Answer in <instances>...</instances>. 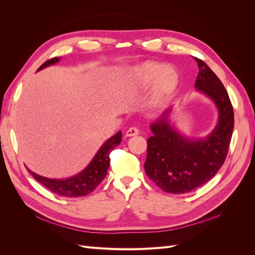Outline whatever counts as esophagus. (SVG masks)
Listing matches in <instances>:
<instances>
[{
  "label": "esophagus",
  "mask_w": 255,
  "mask_h": 255,
  "mask_svg": "<svg viewBox=\"0 0 255 255\" xmlns=\"http://www.w3.org/2000/svg\"><path fill=\"white\" fill-rule=\"evenodd\" d=\"M139 134V130L136 128H129L127 132H126V136L127 137H132V136H136Z\"/></svg>",
  "instance_id": "esophagus-1"
}]
</instances>
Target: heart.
Returning <instances> with one entry per match:
<instances>
[{"mask_svg":"<svg viewBox=\"0 0 255 255\" xmlns=\"http://www.w3.org/2000/svg\"><path fill=\"white\" fill-rule=\"evenodd\" d=\"M180 84V74L175 67L158 61H144L128 68L125 75V88L132 95L149 90L148 106H159L171 98Z\"/></svg>","mask_w":255,"mask_h":255,"instance_id":"b5f03b06","label":"heart"}]
</instances>
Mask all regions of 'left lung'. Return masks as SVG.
I'll use <instances>...</instances> for the list:
<instances>
[{
    "label": "left lung",
    "instance_id": "left-lung-1",
    "mask_svg": "<svg viewBox=\"0 0 255 255\" xmlns=\"http://www.w3.org/2000/svg\"><path fill=\"white\" fill-rule=\"evenodd\" d=\"M196 60V91L215 104L218 118L215 128L203 137L180 132L171 122L172 107L150 125L152 136L146 141L144 171L169 194H186L214 177L225 163L234 128L233 107L225 86L204 61Z\"/></svg>",
    "mask_w": 255,
    "mask_h": 255
}]
</instances>
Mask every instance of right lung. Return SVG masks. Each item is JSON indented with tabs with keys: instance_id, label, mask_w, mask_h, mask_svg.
I'll use <instances>...</instances> for the list:
<instances>
[{
	"instance_id": "1",
	"label": "right lung",
	"mask_w": 255,
	"mask_h": 255,
	"mask_svg": "<svg viewBox=\"0 0 255 255\" xmlns=\"http://www.w3.org/2000/svg\"><path fill=\"white\" fill-rule=\"evenodd\" d=\"M59 60L60 57L49 59L37 71H40L44 68L55 65ZM121 139L122 132L119 130V132L109 138V139L100 146L96 155L91 159L86 168L83 169L78 174L67 177V179H50V177H45L35 173L26 167L27 171L33 175L36 181L41 183L44 187L50 189L54 194L67 198H78L87 196L91 191H94L98 185L104 180L111 165L110 153L116 146L120 144Z\"/></svg>"
}]
</instances>
